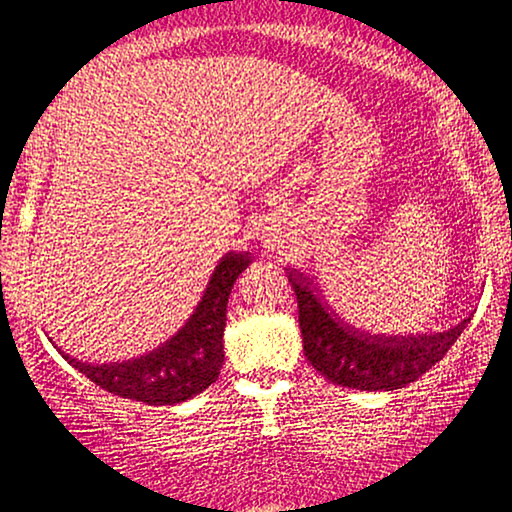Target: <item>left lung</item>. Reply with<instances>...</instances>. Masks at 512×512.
Returning a JSON list of instances; mask_svg holds the SVG:
<instances>
[{"instance_id":"8db88e82","label":"left lung","mask_w":512,"mask_h":512,"mask_svg":"<svg viewBox=\"0 0 512 512\" xmlns=\"http://www.w3.org/2000/svg\"><path fill=\"white\" fill-rule=\"evenodd\" d=\"M290 283L297 294L306 359L331 383L352 390L390 392L415 383L441 362L469 322L431 336H371L329 313L306 278L290 273Z\"/></svg>"}]
</instances>
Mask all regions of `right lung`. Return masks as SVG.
Here are the masks:
<instances>
[{"label": "right lung", "mask_w": 512, "mask_h": 512, "mask_svg": "<svg viewBox=\"0 0 512 512\" xmlns=\"http://www.w3.org/2000/svg\"><path fill=\"white\" fill-rule=\"evenodd\" d=\"M248 262V255L229 253L222 257L192 318L174 338L148 355L102 366L76 362L64 352L62 357L92 383L122 399L143 401L148 406H174L197 397L220 376L225 362L222 331L229 292Z\"/></svg>", "instance_id": "right-lung-1"}]
</instances>
